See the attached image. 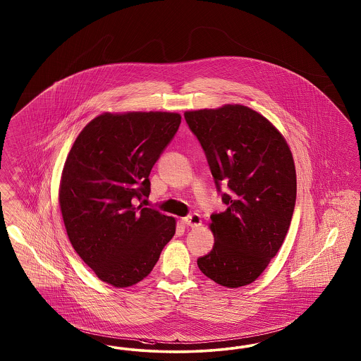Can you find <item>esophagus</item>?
Masks as SVG:
<instances>
[{"label":"esophagus","instance_id":"1","mask_svg":"<svg viewBox=\"0 0 361 361\" xmlns=\"http://www.w3.org/2000/svg\"><path fill=\"white\" fill-rule=\"evenodd\" d=\"M183 223H184L187 227L196 228V227H200V226H202V217H200L199 214H192V215L183 217Z\"/></svg>","mask_w":361,"mask_h":361}]
</instances>
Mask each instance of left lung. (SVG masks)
Here are the masks:
<instances>
[{"label":"left lung","instance_id":"8db88e82","mask_svg":"<svg viewBox=\"0 0 361 361\" xmlns=\"http://www.w3.org/2000/svg\"><path fill=\"white\" fill-rule=\"evenodd\" d=\"M205 152L227 209L211 215L215 245L197 259L204 275L226 288L252 283L285 240L297 196L286 140L264 116L242 104L184 113Z\"/></svg>","mask_w":361,"mask_h":361}]
</instances>
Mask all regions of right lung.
<instances>
[{
  "label": "right lung",
  "instance_id": "add662e5",
  "mask_svg": "<svg viewBox=\"0 0 361 361\" xmlns=\"http://www.w3.org/2000/svg\"><path fill=\"white\" fill-rule=\"evenodd\" d=\"M181 116L104 113L80 131L67 156L59 204L68 239L97 276L116 288L142 281L173 238L176 220L135 205Z\"/></svg>",
  "mask_w": 361,
  "mask_h": 361
}]
</instances>
